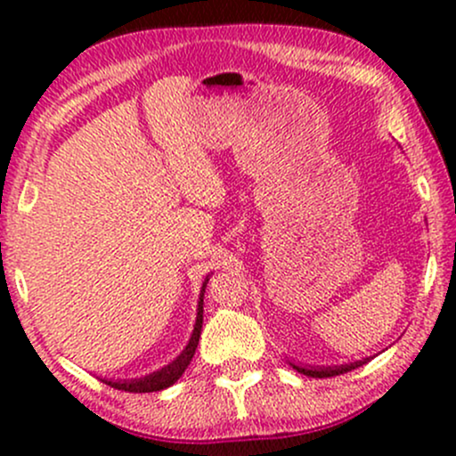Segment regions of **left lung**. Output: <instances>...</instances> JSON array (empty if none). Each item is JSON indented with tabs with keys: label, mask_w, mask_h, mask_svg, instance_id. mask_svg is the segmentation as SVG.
Here are the masks:
<instances>
[{
	"label": "left lung",
	"mask_w": 456,
	"mask_h": 456,
	"mask_svg": "<svg viewBox=\"0 0 456 456\" xmlns=\"http://www.w3.org/2000/svg\"><path fill=\"white\" fill-rule=\"evenodd\" d=\"M360 364H364V362H355V364H343V366H326V369H302V366H296L294 364V369L297 370V373H302V375H308V378H334V375H343V373H347V370H352V369H358Z\"/></svg>",
	"instance_id": "8db88e82"
}]
</instances>
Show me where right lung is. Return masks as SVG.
I'll return each mask as SVG.
<instances>
[{
	"mask_svg": "<svg viewBox=\"0 0 456 456\" xmlns=\"http://www.w3.org/2000/svg\"><path fill=\"white\" fill-rule=\"evenodd\" d=\"M203 291H206V282H203ZM201 326H203V294L199 297L197 322H195V330H192L191 341H188L186 349L177 355L174 362L167 364L165 369L156 370V373L148 375V378L130 379V381H111V379H102V381L107 386H111V388L124 390V392H159V390L169 388L171 384H175V381L182 378V373H184L188 364H191L192 355H195V349L199 345V337H201Z\"/></svg>",
	"mask_w": 456,
	"mask_h": 456,
	"instance_id": "1",
	"label": "right lung"
}]
</instances>
